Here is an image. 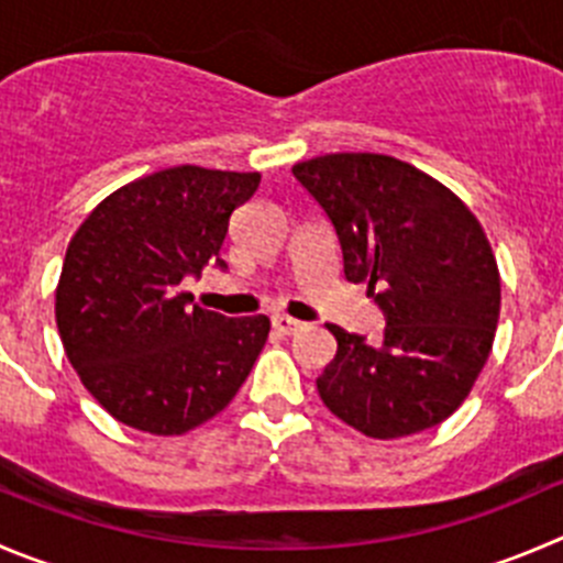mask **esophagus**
<instances>
[{
	"label": "esophagus",
	"mask_w": 563,
	"mask_h": 563,
	"mask_svg": "<svg viewBox=\"0 0 563 563\" xmlns=\"http://www.w3.org/2000/svg\"><path fill=\"white\" fill-rule=\"evenodd\" d=\"M273 329L282 331V334H296L298 329H303V323L296 318H287V314H273Z\"/></svg>",
	"instance_id": "34e87169"
}]
</instances>
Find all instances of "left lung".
<instances>
[{
  "mask_svg": "<svg viewBox=\"0 0 563 563\" xmlns=\"http://www.w3.org/2000/svg\"><path fill=\"white\" fill-rule=\"evenodd\" d=\"M292 176L329 218L347 282L384 314L376 342L329 325L318 378L331 415L373 439L439 426L484 371L500 318V273L473 212L387 154H325Z\"/></svg>",
  "mask_w": 563,
  "mask_h": 563,
  "instance_id": "left-lung-1",
  "label": "left lung"
}]
</instances>
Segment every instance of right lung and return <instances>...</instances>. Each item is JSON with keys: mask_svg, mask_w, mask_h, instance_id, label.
<instances>
[{"mask_svg": "<svg viewBox=\"0 0 563 563\" xmlns=\"http://www.w3.org/2000/svg\"><path fill=\"white\" fill-rule=\"evenodd\" d=\"M260 174L165 168L107 196L71 238L57 285V329L85 389L124 426L174 437L212 420L249 378L265 314L190 307L185 276L227 271L229 218Z\"/></svg>", "mask_w": 563, "mask_h": 563, "instance_id": "add662e5", "label": "right lung"}]
</instances>
